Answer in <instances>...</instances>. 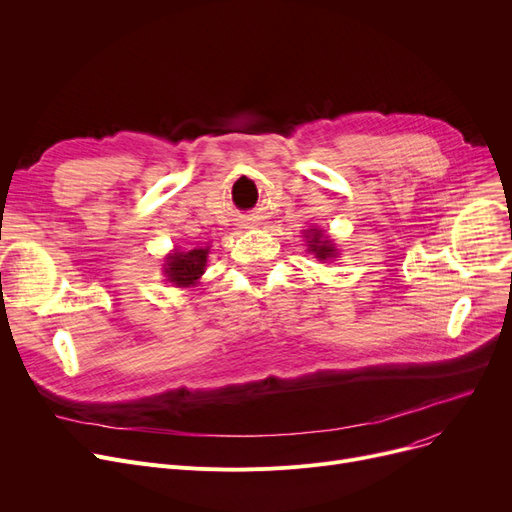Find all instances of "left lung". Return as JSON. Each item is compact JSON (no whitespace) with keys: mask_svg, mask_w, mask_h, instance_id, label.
Wrapping results in <instances>:
<instances>
[{"mask_svg":"<svg viewBox=\"0 0 512 512\" xmlns=\"http://www.w3.org/2000/svg\"><path fill=\"white\" fill-rule=\"evenodd\" d=\"M309 238V251L315 253L317 259H328L334 255V247L330 245V240L324 238V230H309L307 232Z\"/></svg>","mask_w":512,"mask_h":512,"instance_id":"left-lung-1","label":"left lung"}]
</instances>
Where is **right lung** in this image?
Segmentation results:
<instances>
[{
    "label": "right lung",
    "instance_id": "right-lung-1",
    "mask_svg": "<svg viewBox=\"0 0 512 512\" xmlns=\"http://www.w3.org/2000/svg\"><path fill=\"white\" fill-rule=\"evenodd\" d=\"M207 249H193L188 253H172L166 263L168 280L176 286H191L195 284L205 270Z\"/></svg>",
    "mask_w": 512,
    "mask_h": 512
}]
</instances>
